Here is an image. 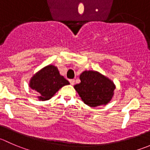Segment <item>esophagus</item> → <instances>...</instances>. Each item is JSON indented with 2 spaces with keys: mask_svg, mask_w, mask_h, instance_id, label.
<instances>
[{
  "mask_svg": "<svg viewBox=\"0 0 150 150\" xmlns=\"http://www.w3.org/2000/svg\"><path fill=\"white\" fill-rule=\"evenodd\" d=\"M69 83H70L71 85H74V84H75V80L74 79L69 80Z\"/></svg>",
  "mask_w": 150,
  "mask_h": 150,
  "instance_id": "1",
  "label": "esophagus"
}]
</instances>
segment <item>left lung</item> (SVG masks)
<instances>
[{"instance_id":"8db88e82","label":"left lung","mask_w":150,"mask_h":150,"mask_svg":"<svg viewBox=\"0 0 150 150\" xmlns=\"http://www.w3.org/2000/svg\"><path fill=\"white\" fill-rule=\"evenodd\" d=\"M81 83L74 86L81 100L89 107L105 105L114 95L116 85L105 75L95 70H84Z\"/></svg>"}]
</instances>
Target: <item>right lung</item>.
Returning <instances> with one entry per match:
<instances>
[{
	"instance_id": "add662e5",
	"label": "right lung",
	"mask_w": 150,
	"mask_h": 150,
	"mask_svg": "<svg viewBox=\"0 0 150 150\" xmlns=\"http://www.w3.org/2000/svg\"><path fill=\"white\" fill-rule=\"evenodd\" d=\"M69 82L60 75L57 67L49 64L34 74L29 81V87L34 90L40 101L51 99L56 92Z\"/></svg>"
}]
</instances>
